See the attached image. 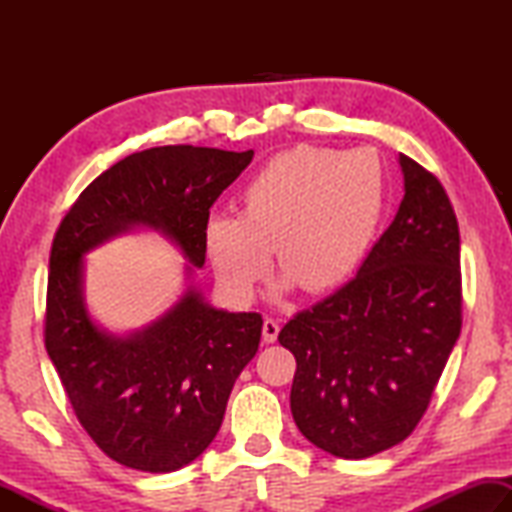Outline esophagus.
Listing matches in <instances>:
<instances>
[{"label":"esophagus","mask_w":512,"mask_h":512,"mask_svg":"<svg viewBox=\"0 0 512 512\" xmlns=\"http://www.w3.org/2000/svg\"><path fill=\"white\" fill-rule=\"evenodd\" d=\"M277 334H280V320L277 318H266L264 320V341L275 343Z\"/></svg>","instance_id":"esophagus-1"}]
</instances>
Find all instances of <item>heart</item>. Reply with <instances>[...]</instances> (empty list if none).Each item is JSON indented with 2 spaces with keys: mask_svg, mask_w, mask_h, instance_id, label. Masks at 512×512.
Listing matches in <instances>:
<instances>
[{
  "mask_svg": "<svg viewBox=\"0 0 512 512\" xmlns=\"http://www.w3.org/2000/svg\"><path fill=\"white\" fill-rule=\"evenodd\" d=\"M384 212V173L366 151L293 146L273 155L241 192L239 216L205 223V253L223 289L246 302L273 268L282 289H339L357 271Z\"/></svg>",
  "mask_w": 512,
  "mask_h": 512,
  "instance_id": "obj_1",
  "label": "heart"
}]
</instances>
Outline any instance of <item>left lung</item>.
<instances>
[{"label":"left lung","instance_id":"1","mask_svg":"<svg viewBox=\"0 0 512 512\" xmlns=\"http://www.w3.org/2000/svg\"><path fill=\"white\" fill-rule=\"evenodd\" d=\"M400 167V210L357 275L277 336L296 357L293 420L339 458H368L411 436L463 325L454 207L422 164L400 153Z\"/></svg>","mask_w":512,"mask_h":512}]
</instances>
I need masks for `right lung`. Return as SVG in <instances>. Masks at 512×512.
Here are the masks:
<instances>
[{
	"label": "right lung",
	"mask_w": 512,
	"mask_h": 512,
	"mask_svg": "<svg viewBox=\"0 0 512 512\" xmlns=\"http://www.w3.org/2000/svg\"><path fill=\"white\" fill-rule=\"evenodd\" d=\"M255 151L155 146L112 164L60 221L49 255L45 348L81 427L103 454L142 472H173L212 443L232 386L262 339V314L205 305L194 287L128 339L92 323L83 255L133 225L176 241L205 264L210 207Z\"/></svg>",
	"instance_id": "1"
}]
</instances>
